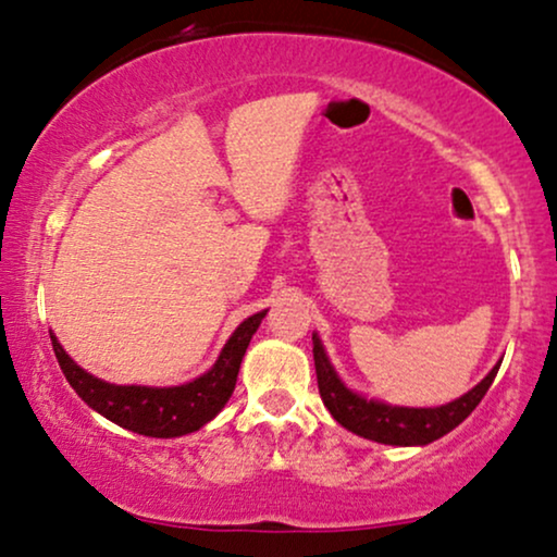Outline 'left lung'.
<instances>
[{"instance_id": "1", "label": "left lung", "mask_w": 557, "mask_h": 557, "mask_svg": "<svg viewBox=\"0 0 557 557\" xmlns=\"http://www.w3.org/2000/svg\"><path fill=\"white\" fill-rule=\"evenodd\" d=\"M313 366H317L319 394L324 399V407L339 425L360 435V438L376 441V444L425 446L470 418L474 407L480 405L487 388H491L495 373L500 368V360L478 386H472L459 399L441 407H399L381 399H368L363 394L352 392L339 379L337 368L332 366L330 355H326L324 343H321L317 332H313Z\"/></svg>"}]
</instances>
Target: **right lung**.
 <instances>
[{
  "instance_id": "obj_1",
  "label": "right lung",
  "mask_w": 557,
  "mask_h": 557,
  "mask_svg": "<svg viewBox=\"0 0 557 557\" xmlns=\"http://www.w3.org/2000/svg\"><path fill=\"white\" fill-rule=\"evenodd\" d=\"M264 311L253 313L236 326V332L227 337V343L220 350L218 360L210 371L194 381L178 386H122L109 384V381L92 376L85 368H79L75 360L66 355L57 334L51 332L53 355H57L59 368L75 388L77 397L92 407L98 414H103L111 423L126 428V431L150 435V438H178V435L194 433L210 423V420L225 407L231 399L236 379L240 371L246 347L257 334Z\"/></svg>"
}]
</instances>
